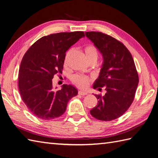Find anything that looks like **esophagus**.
I'll return each instance as SVG.
<instances>
[{
    "label": "esophagus",
    "instance_id": "obj_1",
    "mask_svg": "<svg viewBox=\"0 0 158 158\" xmlns=\"http://www.w3.org/2000/svg\"><path fill=\"white\" fill-rule=\"evenodd\" d=\"M78 94H79V95H81V96H85V95H88V92H84V91H81V90H80V91H79Z\"/></svg>",
    "mask_w": 158,
    "mask_h": 158
}]
</instances>
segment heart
Returning <instances> with one entry per match:
<instances>
[{"mask_svg": "<svg viewBox=\"0 0 158 158\" xmlns=\"http://www.w3.org/2000/svg\"><path fill=\"white\" fill-rule=\"evenodd\" d=\"M84 51L88 61L92 60H97L98 59V52L94 45L89 44L86 45L84 48ZM90 81H91V79L89 77L79 75V74H76L71 77V81L73 84L81 88H85L88 85Z\"/></svg>", "mask_w": 158, "mask_h": 158, "instance_id": "obj_1", "label": "heart"}]
</instances>
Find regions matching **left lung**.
<instances>
[{
  "mask_svg": "<svg viewBox=\"0 0 158 158\" xmlns=\"http://www.w3.org/2000/svg\"><path fill=\"white\" fill-rule=\"evenodd\" d=\"M103 56V64L94 89L105 88V96L95 94L98 104L90 110L94 118L112 121L122 116L135 99L139 75L132 55L122 42L105 33L86 32Z\"/></svg>",
  "mask_w": 158,
  "mask_h": 158,
  "instance_id": "8db88e82",
  "label": "left lung"
}]
</instances>
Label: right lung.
I'll list each match as a JSON object with an SVG mask.
<instances>
[{
	"label": "right lung",
	"instance_id": "obj_1",
	"mask_svg": "<svg viewBox=\"0 0 158 158\" xmlns=\"http://www.w3.org/2000/svg\"><path fill=\"white\" fill-rule=\"evenodd\" d=\"M85 36L82 31L59 32L43 36L23 56L18 75V88L23 102L33 115L43 120L60 117L67 103L77 95L71 85L53 88V76L62 74L66 52Z\"/></svg>",
	"mask_w": 158,
	"mask_h": 158
}]
</instances>
